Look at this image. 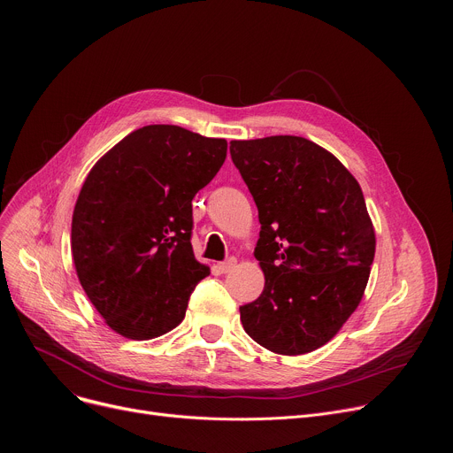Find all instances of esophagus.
Listing matches in <instances>:
<instances>
[{
  "mask_svg": "<svg viewBox=\"0 0 453 453\" xmlns=\"http://www.w3.org/2000/svg\"><path fill=\"white\" fill-rule=\"evenodd\" d=\"M234 265H236V257H227L226 262H222V264L217 265V269H219L222 274H227V273H231V271L234 269Z\"/></svg>",
  "mask_w": 453,
  "mask_h": 453,
  "instance_id": "esophagus-1",
  "label": "esophagus"
}]
</instances>
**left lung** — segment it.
<instances>
[{
	"instance_id": "obj_1",
	"label": "left lung",
	"mask_w": 453,
	"mask_h": 453,
	"mask_svg": "<svg viewBox=\"0 0 453 453\" xmlns=\"http://www.w3.org/2000/svg\"><path fill=\"white\" fill-rule=\"evenodd\" d=\"M229 152L262 224L265 287L240 306L243 330L274 353H310L335 337L369 280L376 240L360 184L299 136L231 142Z\"/></svg>"
}]
</instances>
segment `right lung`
<instances>
[{"label": "right lung", "mask_w": 453, "mask_h": 453, "mask_svg": "<svg viewBox=\"0 0 453 453\" xmlns=\"http://www.w3.org/2000/svg\"><path fill=\"white\" fill-rule=\"evenodd\" d=\"M226 140L147 125L89 172L75 204L72 252L89 301L119 335L149 341L184 319L210 276L191 249V201L220 170Z\"/></svg>", "instance_id": "add662e5"}]
</instances>
